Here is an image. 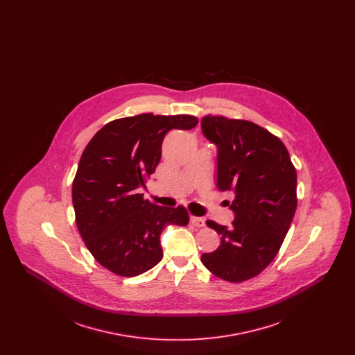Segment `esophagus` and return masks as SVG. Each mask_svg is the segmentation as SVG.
<instances>
[{"mask_svg": "<svg viewBox=\"0 0 355 355\" xmlns=\"http://www.w3.org/2000/svg\"><path fill=\"white\" fill-rule=\"evenodd\" d=\"M190 223H191L193 226H196V227H202V226H205V220L201 218V217H194V216H191V217H190Z\"/></svg>", "mask_w": 355, "mask_h": 355, "instance_id": "obj_1", "label": "esophagus"}]
</instances>
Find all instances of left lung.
I'll return each instance as SVG.
<instances>
[{
  "label": "left lung",
  "instance_id": "left-lung-1",
  "mask_svg": "<svg viewBox=\"0 0 355 355\" xmlns=\"http://www.w3.org/2000/svg\"><path fill=\"white\" fill-rule=\"evenodd\" d=\"M201 125L218 148L217 185L236 194L230 227L206 220L220 246L201 261L216 277L238 284L265 270L279 252L297 209V170L284 142L254 122L207 114Z\"/></svg>",
  "mask_w": 355,
  "mask_h": 355
}]
</instances>
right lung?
<instances>
[{
	"mask_svg": "<svg viewBox=\"0 0 355 355\" xmlns=\"http://www.w3.org/2000/svg\"><path fill=\"white\" fill-rule=\"evenodd\" d=\"M197 123L190 114L141 113L110 121L86 145L71 198L78 232L105 269L121 277L150 270L164 255L162 230L189 223L184 206H157L138 189L155 171L166 133Z\"/></svg>",
	"mask_w": 355,
	"mask_h": 355,
	"instance_id": "1",
	"label": "right lung"
}]
</instances>
